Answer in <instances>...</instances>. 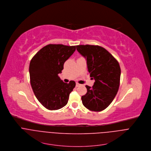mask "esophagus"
Listing matches in <instances>:
<instances>
[{
	"label": "esophagus",
	"instance_id": "obj_1",
	"mask_svg": "<svg viewBox=\"0 0 151 151\" xmlns=\"http://www.w3.org/2000/svg\"><path fill=\"white\" fill-rule=\"evenodd\" d=\"M81 86L80 84H79V83H76V87H78V86Z\"/></svg>",
	"mask_w": 151,
	"mask_h": 151
}]
</instances>
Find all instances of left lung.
<instances>
[{
    "label": "left lung",
    "instance_id": "1",
    "mask_svg": "<svg viewBox=\"0 0 151 151\" xmlns=\"http://www.w3.org/2000/svg\"><path fill=\"white\" fill-rule=\"evenodd\" d=\"M77 51L85 58L90 76L95 80L81 96L83 105L92 111L106 109L115 97L119 86L121 69L114 57L99 46L78 45Z\"/></svg>",
    "mask_w": 151,
    "mask_h": 151
}]
</instances>
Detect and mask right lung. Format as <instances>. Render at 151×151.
<instances>
[{"label": "right lung", "mask_w": 151, "mask_h": 151, "mask_svg": "<svg viewBox=\"0 0 151 151\" xmlns=\"http://www.w3.org/2000/svg\"><path fill=\"white\" fill-rule=\"evenodd\" d=\"M76 47L50 44L41 49L30 61L29 73L32 89L38 101L47 109L57 110L65 106L76 86L74 81L66 83L58 76Z\"/></svg>", "instance_id": "1"}]
</instances>
